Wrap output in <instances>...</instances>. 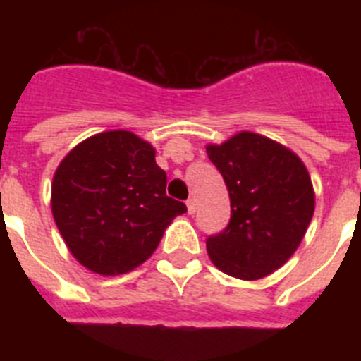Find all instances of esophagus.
I'll use <instances>...</instances> for the list:
<instances>
[{"mask_svg":"<svg viewBox=\"0 0 361 361\" xmlns=\"http://www.w3.org/2000/svg\"><path fill=\"white\" fill-rule=\"evenodd\" d=\"M186 206H188V213H190V215H193V213L197 212L195 199H188V200H186Z\"/></svg>","mask_w":361,"mask_h":361,"instance_id":"obj_1","label":"esophagus"}]
</instances>
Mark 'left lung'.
<instances>
[{
    "label": "left lung",
    "mask_w": 361,
    "mask_h": 361,
    "mask_svg": "<svg viewBox=\"0 0 361 361\" xmlns=\"http://www.w3.org/2000/svg\"><path fill=\"white\" fill-rule=\"evenodd\" d=\"M231 200L228 228L206 240L226 275L258 280L288 262L314 213V191L298 155L267 137L240 132L208 145Z\"/></svg>",
    "instance_id": "8db88e82"
}]
</instances>
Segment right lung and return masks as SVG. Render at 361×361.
Instances as JSON below:
<instances>
[{"instance_id": "obj_1", "label": "right lung", "mask_w": 361, "mask_h": 361, "mask_svg": "<svg viewBox=\"0 0 361 361\" xmlns=\"http://www.w3.org/2000/svg\"><path fill=\"white\" fill-rule=\"evenodd\" d=\"M52 213L78 262L111 276L148 260L186 206L166 195L153 146L114 130L82 141L57 166Z\"/></svg>"}]
</instances>
